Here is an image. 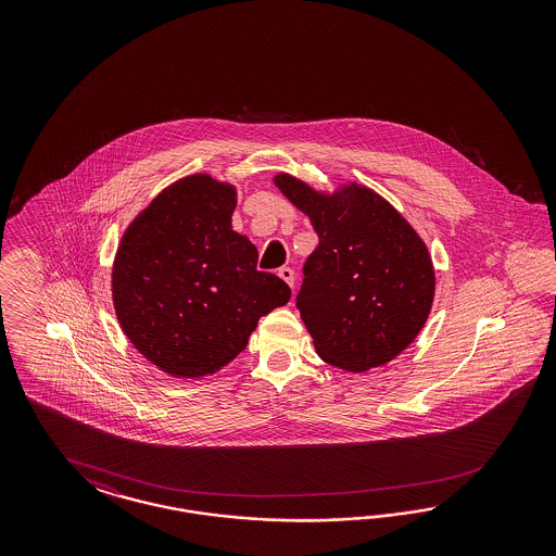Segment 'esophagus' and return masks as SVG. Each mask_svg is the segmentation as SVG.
Here are the masks:
<instances>
[{
	"mask_svg": "<svg viewBox=\"0 0 556 556\" xmlns=\"http://www.w3.org/2000/svg\"><path fill=\"white\" fill-rule=\"evenodd\" d=\"M279 277L286 281L287 286H295V270L291 269V267H281L279 269Z\"/></svg>",
	"mask_w": 556,
	"mask_h": 556,
	"instance_id": "obj_1",
	"label": "esophagus"
}]
</instances>
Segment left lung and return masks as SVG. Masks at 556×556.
Listing matches in <instances>:
<instances>
[{"label":"left lung","mask_w":556,"mask_h":556,"mask_svg":"<svg viewBox=\"0 0 556 556\" xmlns=\"http://www.w3.org/2000/svg\"><path fill=\"white\" fill-rule=\"evenodd\" d=\"M275 186L320 240L303 265L298 309L321 358L361 372L404 353L434 300V267L420 236L367 187L328 195L287 173Z\"/></svg>","instance_id":"1"}]
</instances>
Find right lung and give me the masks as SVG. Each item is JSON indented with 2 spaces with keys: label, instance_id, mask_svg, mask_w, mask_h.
<instances>
[{
  "label": "right lung",
  "instance_id": "add662e5",
  "mask_svg": "<svg viewBox=\"0 0 556 556\" xmlns=\"http://www.w3.org/2000/svg\"><path fill=\"white\" fill-rule=\"evenodd\" d=\"M235 187L191 175L161 191L122 236L112 295L124 334L152 365L195 379L244 351L291 289L256 269L258 253L232 230Z\"/></svg>",
  "mask_w": 556,
  "mask_h": 556
}]
</instances>
